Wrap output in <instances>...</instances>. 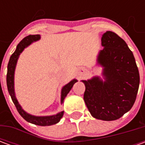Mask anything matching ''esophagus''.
Wrapping results in <instances>:
<instances>
[{"label":"esophagus","mask_w":145,"mask_h":145,"mask_svg":"<svg viewBox=\"0 0 145 145\" xmlns=\"http://www.w3.org/2000/svg\"><path fill=\"white\" fill-rule=\"evenodd\" d=\"M83 73H85V69L83 67H80L78 69V74H82Z\"/></svg>","instance_id":"obj_1"}]
</instances>
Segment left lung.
Instances as JSON below:
<instances>
[{"mask_svg":"<svg viewBox=\"0 0 145 145\" xmlns=\"http://www.w3.org/2000/svg\"><path fill=\"white\" fill-rule=\"evenodd\" d=\"M103 49L97 57L103 78L94 76L82 80L85 85L84 100L95 119L111 121L120 118L136 100L140 75L134 54L126 42L111 31L102 36Z\"/></svg>","mask_w":145,"mask_h":145,"instance_id":"obj_1","label":"left lung"}]
</instances>
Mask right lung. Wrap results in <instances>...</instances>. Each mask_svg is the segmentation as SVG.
Masks as SVG:
<instances>
[{
	"label": "right lung",
	"mask_w": 145,
	"mask_h": 145,
	"mask_svg": "<svg viewBox=\"0 0 145 145\" xmlns=\"http://www.w3.org/2000/svg\"><path fill=\"white\" fill-rule=\"evenodd\" d=\"M40 39V35H29L26 36L22 40V41L18 44L16 50L10 57V60L8 64V73H7V86H8V90L9 94L11 95V98L14 106L17 109L18 112H19L22 117H23L27 122L33 123V124L38 125V126H50L57 123L60 121V119L63 117V111L58 112L56 115L52 116H38L31 115L24 110L20 104L18 103L17 98L15 96V92H14V71H15V67L17 64L18 57L20 54L22 53V51L25 50V48L29 46L33 42L38 41ZM78 82L77 79H73L69 83L63 86L61 89V98H60V103L61 104L63 103L64 99L66 98L67 95L69 93L71 89L72 88L73 85L74 83Z\"/></svg>",
	"instance_id": "add662e5"
}]
</instances>
